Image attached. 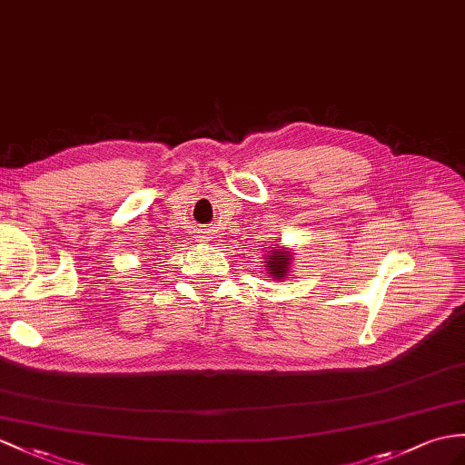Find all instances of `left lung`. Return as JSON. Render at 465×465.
I'll return each instance as SVG.
<instances>
[{
  "mask_svg": "<svg viewBox=\"0 0 465 465\" xmlns=\"http://www.w3.org/2000/svg\"><path fill=\"white\" fill-rule=\"evenodd\" d=\"M292 251L290 248H282V246H272V251H268V274L276 280H282L288 276L290 264H292Z\"/></svg>",
  "mask_w": 465,
  "mask_h": 465,
  "instance_id": "8db88e82",
  "label": "left lung"
}]
</instances>
